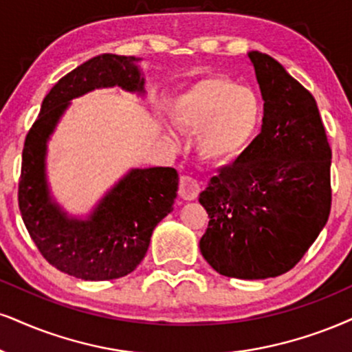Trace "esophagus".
Listing matches in <instances>:
<instances>
[{
	"label": "esophagus",
	"mask_w": 352,
	"mask_h": 352,
	"mask_svg": "<svg viewBox=\"0 0 352 352\" xmlns=\"http://www.w3.org/2000/svg\"><path fill=\"white\" fill-rule=\"evenodd\" d=\"M201 192V184L192 176H181L179 179V196L184 201H194Z\"/></svg>",
	"instance_id": "obj_1"
}]
</instances>
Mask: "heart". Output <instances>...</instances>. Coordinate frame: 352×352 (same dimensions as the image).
I'll list each match as a JSON object with an SVG mask.
<instances>
[{
    "label": "heart",
    "mask_w": 352,
    "mask_h": 352,
    "mask_svg": "<svg viewBox=\"0 0 352 352\" xmlns=\"http://www.w3.org/2000/svg\"><path fill=\"white\" fill-rule=\"evenodd\" d=\"M259 94L227 76H206L175 99L171 122L197 133L196 153L204 164L227 166L245 156L263 124Z\"/></svg>",
    "instance_id": "obj_1"
}]
</instances>
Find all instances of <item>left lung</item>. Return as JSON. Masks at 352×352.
I'll return each mask as SVG.
<instances>
[{"label": "left lung", "instance_id": "8db88e82", "mask_svg": "<svg viewBox=\"0 0 352 352\" xmlns=\"http://www.w3.org/2000/svg\"><path fill=\"white\" fill-rule=\"evenodd\" d=\"M264 101L261 133L209 181L199 241L219 274L267 279L300 261L328 222L331 148L315 98L277 60L248 52Z\"/></svg>", "mask_w": 352, "mask_h": 352}]
</instances>
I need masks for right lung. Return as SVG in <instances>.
I'll return each mask as SVG.
<instances>
[{
    "label": "right lung",
    "mask_w": 352,
    "mask_h": 352,
    "mask_svg": "<svg viewBox=\"0 0 352 352\" xmlns=\"http://www.w3.org/2000/svg\"><path fill=\"white\" fill-rule=\"evenodd\" d=\"M142 58L102 54L55 83L25 137L19 179V210L43 258L65 274L85 280L119 279L145 258L156 225L173 212L177 196L175 168H132L86 217H76L52 196L47 145L75 98L119 86L145 96Z\"/></svg>",
    "instance_id": "right-lung-1"
}]
</instances>
